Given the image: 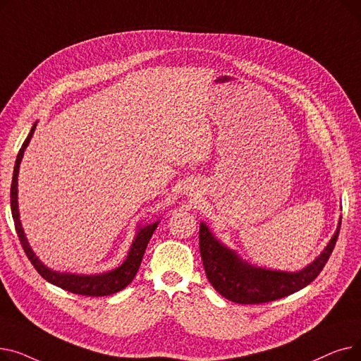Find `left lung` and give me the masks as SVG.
<instances>
[{
    "instance_id": "obj_1",
    "label": "left lung",
    "mask_w": 361,
    "mask_h": 361,
    "mask_svg": "<svg viewBox=\"0 0 361 361\" xmlns=\"http://www.w3.org/2000/svg\"><path fill=\"white\" fill-rule=\"evenodd\" d=\"M336 231L320 255L300 271L267 269L244 260L235 250L215 237L206 222L199 226V247L203 268L212 287L226 300L238 305H259L287 297L309 283L324 269L339 234Z\"/></svg>"
}]
</instances>
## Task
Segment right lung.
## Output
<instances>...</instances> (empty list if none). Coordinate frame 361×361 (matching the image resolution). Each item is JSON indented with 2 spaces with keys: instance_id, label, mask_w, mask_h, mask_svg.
<instances>
[{
  "instance_id": "right-lung-1",
  "label": "right lung",
  "mask_w": 361,
  "mask_h": 361,
  "mask_svg": "<svg viewBox=\"0 0 361 361\" xmlns=\"http://www.w3.org/2000/svg\"><path fill=\"white\" fill-rule=\"evenodd\" d=\"M36 124H37V121L30 128L29 136L26 137L25 143L22 145V149L18 150V155H17V159L14 164V171H13L10 199H11V214H13L18 240H20L23 249H25V253L29 257V260L32 262L35 269L39 272L41 276L45 278L48 282L54 283V286L60 287L66 291H70L73 294L89 295V297H104V295L116 294V293L121 291L123 288H126L133 281V278L136 276L140 263H142V259H143V255H145V250H146V245H147L152 234H154V231L157 230V226L161 219H158L155 222H147L145 225H142V224L137 225V233H136L135 240H133V243L130 245L127 257L116 269L104 272V274L86 275V274L60 272V271H54V269L48 268L47 264L42 263L39 260V257H37L35 255V252L32 250L30 244L26 238L23 226H22V222H20V214H18V196H17L18 195V190H17L18 169H20L25 150L29 146V142L33 136Z\"/></svg>"
}]
</instances>
